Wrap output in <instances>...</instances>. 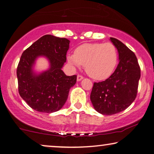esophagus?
<instances>
[{
    "instance_id": "34e87169",
    "label": "esophagus",
    "mask_w": 154,
    "mask_h": 154,
    "mask_svg": "<svg viewBox=\"0 0 154 154\" xmlns=\"http://www.w3.org/2000/svg\"><path fill=\"white\" fill-rule=\"evenodd\" d=\"M83 79V76H82L81 75H77V81H81Z\"/></svg>"
}]
</instances>
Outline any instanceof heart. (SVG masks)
Masks as SVG:
<instances>
[{
  "mask_svg": "<svg viewBox=\"0 0 154 154\" xmlns=\"http://www.w3.org/2000/svg\"><path fill=\"white\" fill-rule=\"evenodd\" d=\"M119 53L111 43H85L67 56V60L74 68L85 66L86 73L94 79L108 78L116 66Z\"/></svg>",
  "mask_w": 154,
  "mask_h": 154,
  "instance_id": "obj_1",
  "label": "heart"
}]
</instances>
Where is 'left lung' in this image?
<instances>
[{
	"label": "left lung",
	"mask_w": 154,
	"mask_h": 154,
	"mask_svg": "<svg viewBox=\"0 0 154 154\" xmlns=\"http://www.w3.org/2000/svg\"><path fill=\"white\" fill-rule=\"evenodd\" d=\"M119 52V63L110 77L94 83L90 100L95 110L103 115L121 112L135 100L140 79V67L134 53L125 44L110 38Z\"/></svg>",
	"instance_id": "obj_1"
}]
</instances>
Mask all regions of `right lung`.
I'll return each instance as SVG.
<instances>
[{
  "instance_id": "1",
  "label": "right lung",
  "mask_w": 154,
  "mask_h": 154,
  "mask_svg": "<svg viewBox=\"0 0 154 154\" xmlns=\"http://www.w3.org/2000/svg\"><path fill=\"white\" fill-rule=\"evenodd\" d=\"M69 43L65 38L45 35L23 52L17 69L18 90L21 97L34 110L42 113L59 111L76 83V75L68 76L62 70ZM40 56L49 60L50 69L36 75L32 66Z\"/></svg>"
}]
</instances>
